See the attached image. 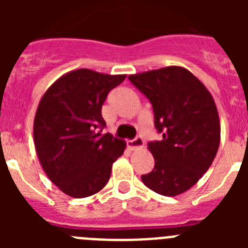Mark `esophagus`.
I'll use <instances>...</instances> for the list:
<instances>
[{
	"instance_id": "obj_1",
	"label": "esophagus",
	"mask_w": 248,
	"mask_h": 248,
	"mask_svg": "<svg viewBox=\"0 0 248 248\" xmlns=\"http://www.w3.org/2000/svg\"><path fill=\"white\" fill-rule=\"evenodd\" d=\"M128 146L130 150H137V149H140V148H143L144 146V140L143 138H135V139L133 140H129L128 141Z\"/></svg>"
}]
</instances>
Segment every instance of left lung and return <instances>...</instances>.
Listing matches in <instances>:
<instances>
[{
    "instance_id": "8db88e82",
    "label": "left lung",
    "mask_w": 248,
    "mask_h": 248,
    "mask_svg": "<svg viewBox=\"0 0 248 248\" xmlns=\"http://www.w3.org/2000/svg\"><path fill=\"white\" fill-rule=\"evenodd\" d=\"M128 78L150 100L155 128L163 134L160 141L148 144L155 166L141 180L164 196L183 194L200 180L217 154L221 126L214 98L184 67L171 65Z\"/></svg>"
}]
</instances>
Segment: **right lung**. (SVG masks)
<instances>
[{
	"label": "right lung",
	"mask_w": 248,
	"mask_h": 248,
	"mask_svg": "<svg viewBox=\"0 0 248 248\" xmlns=\"http://www.w3.org/2000/svg\"><path fill=\"white\" fill-rule=\"evenodd\" d=\"M125 74L76 69L63 74L43 94L36 111L33 138L46 175L61 191L88 198L107 185L125 141L99 131L102 105Z\"/></svg>",
	"instance_id": "1"
}]
</instances>
